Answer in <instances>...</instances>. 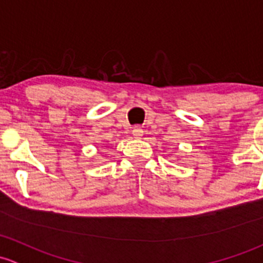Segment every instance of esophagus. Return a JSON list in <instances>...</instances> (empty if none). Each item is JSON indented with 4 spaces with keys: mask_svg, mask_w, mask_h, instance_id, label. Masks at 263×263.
I'll return each instance as SVG.
<instances>
[{
    "mask_svg": "<svg viewBox=\"0 0 263 263\" xmlns=\"http://www.w3.org/2000/svg\"><path fill=\"white\" fill-rule=\"evenodd\" d=\"M132 135L135 136V139H141V136L143 135V131L140 128V127L136 126L134 129H132Z\"/></svg>",
    "mask_w": 263,
    "mask_h": 263,
    "instance_id": "obj_1",
    "label": "esophagus"
}]
</instances>
